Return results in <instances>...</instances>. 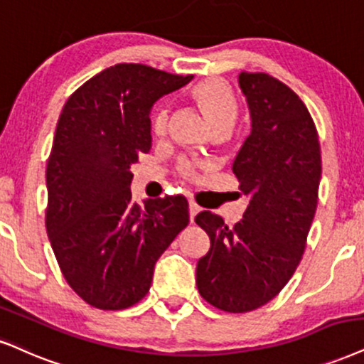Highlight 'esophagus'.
Returning a JSON list of instances; mask_svg holds the SVG:
<instances>
[{
  "label": "esophagus",
  "mask_w": 364,
  "mask_h": 364,
  "mask_svg": "<svg viewBox=\"0 0 364 364\" xmlns=\"http://www.w3.org/2000/svg\"><path fill=\"white\" fill-rule=\"evenodd\" d=\"M199 210H200L199 205H197V204L194 203V200H191V203H189V218H191V223H194L196 214L199 213Z\"/></svg>",
  "instance_id": "1"
}]
</instances>
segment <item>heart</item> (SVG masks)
Returning a JSON list of instances; mask_svg holds the SVG:
<instances>
[{"mask_svg":"<svg viewBox=\"0 0 364 364\" xmlns=\"http://www.w3.org/2000/svg\"><path fill=\"white\" fill-rule=\"evenodd\" d=\"M192 100L197 102L199 109L208 119L209 127L213 129L223 128L230 129L236 123L237 114H240V105L232 92V89L221 79H204L196 84L191 91ZM168 127V109L167 106L161 105L156 107L154 119H151V128L155 134H164ZM191 165H182V173L191 175Z\"/></svg>","mask_w":364,"mask_h":364,"instance_id":"heart-1","label":"heart"}]
</instances>
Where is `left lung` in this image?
<instances>
[{
  "mask_svg": "<svg viewBox=\"0 0 364 364\" xmlns=\"http://www.w3.org/2000/svg\"><path fill=\"white\" fill-rule=\"evenodd\" d=\"M251 133L232 172L250 197L232 228L210 210L196 216L210 248L196 284L210 306L245 314L280 294L297 270L316 214L321 182L319 134L302 100L264 73H241Z\"/></svg>",
  "mask_w": 364,
  "mask_h": 364,
  "instance_id": "left-lung-1",
  "label": "left lung"
}]
</instances>
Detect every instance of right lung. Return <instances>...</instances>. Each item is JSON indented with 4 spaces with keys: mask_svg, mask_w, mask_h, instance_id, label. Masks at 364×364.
Segmentation results:
<instances>
[{
    "mask_svg": "<svg viewBox=\"0 0 364 364\" xmlns=\"http://www.w3.org/2000/svg\"><path fill=\"white\" fill-rule=\"evenodd\" d=\"M194 75L116 64L70 94L47 161L45 226L67 284L121 311L150 290L156 259L189 224L183 196L132 199L129 167L151 148L150 111Z\"/></svg>",
    "mask_w": 364,
    "mask_h": 364,
    "instance_id": "add662e5",
    "label": "right lung"
}]
</instances>
